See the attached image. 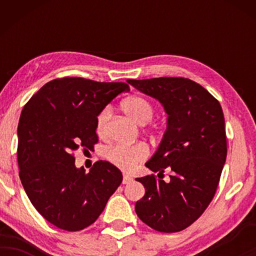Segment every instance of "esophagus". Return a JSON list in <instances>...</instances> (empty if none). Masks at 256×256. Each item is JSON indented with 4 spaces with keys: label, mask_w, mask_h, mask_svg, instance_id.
Returning a JSON list of instances; mask_svg holds the SVG:
<instances>
[{
    "label": "esophagus",
    "mask_w": 256,
    "mask_h": 256,
    "mask_svg": "<svg viewBox=\"0 0 256 256\" xmlns=\"http://www.w3.org/2000/svg\"><path fill=\"white\" fill-rule=\"evenodd\" d=\"M132 180V176H129V174H124V180H122V183H124V184H129Z\"/></svg>",
    "instance_id": "obj_1"
}]
</instances>
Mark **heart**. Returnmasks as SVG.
<instances>
[{
	"mask_svg": "<svg viewBox=\"0 0 256 256\" xmlns=\"http://www.w3.org/2000/svg\"><path fill=\"white\" fill-rule=\"evenodd\" d=\"M124 113L140 124H146L152 120L154 108L148 100L142 96H130L122 102ZM112 115L110 106L104 107L96 116V132L104 136L107 132V124ZM149 156V148L146 143L138 142L135 144L118 143L107 150V158L118 169L124 171L134 170L140 163L146 160Z\"/></svg>",
	"mask_w": 256,
	"mask_h": 256,
	"instance_id": "heart-1",
	"label": "heart"
}]
</instances>
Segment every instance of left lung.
<instances>
[{
    "label": "left lung",
    "mask_w": 256,
    "mask_h": 256,
    "mask_svg": "<svg viewBox=\"0 0 256 256\" xmlns=\"http://www.w3.org/2000/svg\"><path fill=\"white\" fill-rule=\"evenodd\" d=\"M127 82L163 104L166 130L146 166L160 172L158 178L166 168L172 170L169 182L155 174L136 178L146 188L144 197L135 205L136 214L158 232H180L204 213L218 188L227 156L222 106L204 87L188 78Z\"/></svg>",
    "instance_id": "left-lung-1"
}]
</instances>
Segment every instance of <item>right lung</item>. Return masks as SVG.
I'll return each mask as SVG.
<instances>
[{
    "mask_svg": "<svg viewBox=\"0 0 256 256\" xmlns=\"http://www.w3.org/2000/svg\"><path fill=\"white\" fill-rule=\"evenodd\" d=\"M128 90L126 82L65 76L45 84L24 106L17 128L20 178L31 204L58 228L92 225L120 186L116 166L98 160L86 174L76 168L74 152L98 143V114Z\"/></svg>",
    "mask_w": 256,
    "mask_h": 256,
    "instance_id": "add662e5",
    "label": "right lung"
}]
</instances>
